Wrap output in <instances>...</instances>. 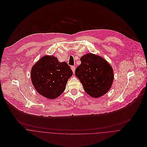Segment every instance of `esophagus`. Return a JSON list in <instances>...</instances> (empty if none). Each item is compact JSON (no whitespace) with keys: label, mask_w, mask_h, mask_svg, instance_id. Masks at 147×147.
<instances>
[{"label":"esophagus","mask_w":147,"mask_h":147,"mask_svg":"<svg viewBox=\"0 0 147 147\" xmlns=\"http://www.w3.org/2000/svg\"><path fill=\"white\" fill-rule=\"evenodd\" d=\"M71 69H72V71H73V72L74 73L75 71V66H72V67H71Z\"/></svg>","instance_id":"34e87169"}]
</instances>
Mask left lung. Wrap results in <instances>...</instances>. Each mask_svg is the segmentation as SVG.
I'll list each match as a JSON object with an SVG mask.
<instances>
[{
	"label": "left lung",
	"instance_id": "obj_1",
	"mask_svg": "<svg viewBox=\"0 0 147 147\" xmlns=\"http://www.w3.org/2000/svg\"><path fill=\"white\" fill-rule=\"evenodd\" d=\"M81 64L76 68L75 76L90 96L98 98L111 88L114 80L111 65L102 57L88 53L80 58Z\"/></svg>",
	"mask_w": 147,
	"mask_h": 147
}]
</instances>
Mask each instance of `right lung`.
<instances>
[{"label": "right lung", "instance_id": "1", "mask_svg": "<svg viewBox=\"0 0 147 147\" xmlns=\"http://www.w3.org/2000/svg\"><path fill=\"white\" fill-rule=\"evenodd\" d=\"M72 74L66 62H59L53 55H45L33 65L30 78L36 91L46 98L53 100L63 93Z\"/></svg>", "mask_w": 147, "mask_h": 147}]
</instances>
